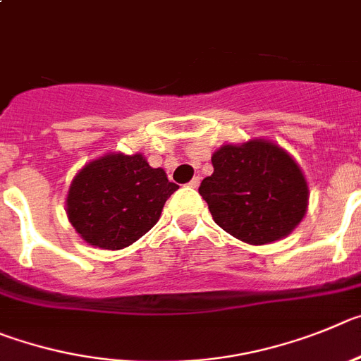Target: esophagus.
<instances>
[{"mask_svg":"<svg viewBox=\"0 0 361 361\" xmlns=\"http://www.w3.org/2000/svg\"><path fill=\"white\" fill-rule=\"evenodd\" d=\"M200 181H201V178H200V176L192 178V180H190V183H188V187H192V188H197V187H200Z\"/></svg>","mask_w":361,"mask_h":361,"instance_id":"34e87169","label":"esophagus"}]
</instances>
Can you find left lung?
<instances>
[{
  "mask_svg": "<svg viewBox=\"0 0 361 361\" xmlns=\"http://www.w3.org/2000/svg\"><path fill=\"white\" fill-rule=\"evenodd\" d=\"M214 173L200 185L214 221L248 245L290 235L306 216L310 188L297 161L277 144L248 140L212 154Z\"/></svg>",
  "mask_w": 361,
  "mask_h": 361,
  "instance_id": "obj_1",
  "label": "left lung"
}]
</instances>
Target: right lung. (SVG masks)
Wrapping results in <instances>:
<instances>
[{
	"label": "right lung",
	"mask_w": 361,
	"mask_h": 361,
	"mask_svg": "<svg viewBox=\"0 0 361 361\" xmlns=\"http://www.w3.org/2000/svg\"><path fill=\"white\" fill-rule=\"evenodd\" d=\"M178 188L144 154L109 152L73 178L66 197L68 219L87 245L122 250L157 225L165 201Z\"/></svg>",
	"instance_id": "right-lung-1"
}]
</instances>
